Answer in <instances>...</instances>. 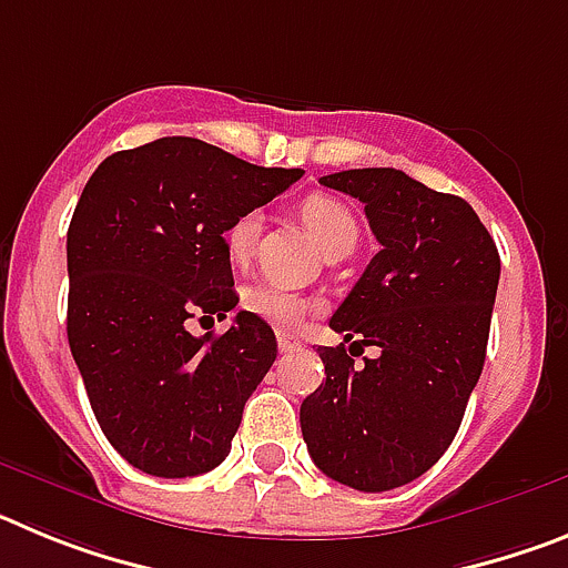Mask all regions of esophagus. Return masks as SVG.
<instances>
[{"label": "esophagus", "instance_id": "34e87169", "mask_svg": "<svg viewBox=\"0 0 568 568\" xmlns=\"http://www.w3.org/2000/svg\"><path fill=\"white\" fill-rule=\"evenodd\" d=\"M301 346V341H298V335H290V333H281L278 329V349L284 355L287 353H295V349H298Z\"/></svg>", "mask_w": 568, "mask_h": 568}]
</instances>
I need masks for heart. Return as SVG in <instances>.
<instances>
[{
	"instance_id": "1",
	"label": "heart",
	"mask_w": 568,
	"mask_h": 568,
	"mask_svg": "<svg viewBox=\"0 0 568 568\" xmlns=\"http://www.w3.org/2000/svg\"><path fill=\"white\" fill-rule=\"evenodd\" d=\"M301 219H304L310 235H313L315 244H318L324 253L338 247H355L358 222H355V215L349 213V207L341 204L338 199H333V195H310L307 202L301 204ZM258 233V210H247V213H241L239 219L230 224L227 233H224V244H227V255L235 264L250 258ZM241 304H244L247 313L270 321L275 327H295V324L315 307L313 298L295 293V290L290 287H281V284H273V281H255V284H250V287L244 290V295H241Z\"/></svg>"
}]
</instances>
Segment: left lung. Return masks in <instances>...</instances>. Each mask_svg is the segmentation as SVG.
<instances>
[{"instance_id":"1","label":"left lung","mask_w":568,"mask_h":568,"mask_svg":"<svg viewBox=\"0 0 568 568\" xmlns=\"http://www.w3.org/2000/svg\"><path fill=\"white\" fill-rule=\"evenodd\" d=\"M321 184L364 204L381 250L329 318L353 346H318L327 378L301 404V433L327 478L386 491L438 464L458 433L484 369L500 255L460 195L395 168ZM364 345L379 355L355 365Z\"/></svg>"}]
</instances>
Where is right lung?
Wrapping results in <instances>:
<instances>
[{"label": "right lung", "instance_id": "1", "mask_svg": "<svg viewBox=\"0 0 568 568\" xmlns=\"http://www.w3.org/2000/svg\"><path fill=\"white\" fill-rule=\"evenodd\" d=\"M301 173L164 135L108 155L84 184L68 227V341L104 438L135 469L193 478L227 458L278 344L247 310L222 335L195 338L187 321L239 304L224 233Z\"/></svg>", "mask_w": 568, "mask_h": 568}]
</instances>
